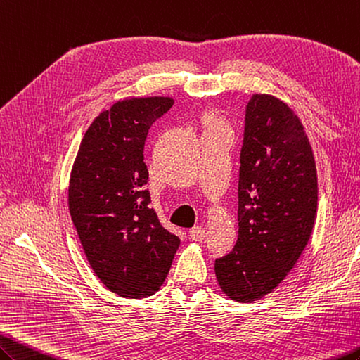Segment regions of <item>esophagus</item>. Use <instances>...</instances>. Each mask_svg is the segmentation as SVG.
Returning a JSON list of instances; mask_svg holds the SVG:
<instances>
[{
  "instance_id": "obj_1",
  "label": "esophagus",
  "mask_w": 360,
  "mask_h": 360,
  "mask_svg": "<svg viewBox=\"0 0 360 360\" xmlns=\"http://www.w3.org/2000/svg\"><path fill=\"white\" fill-rule=\"evenodd\" d=\"M206 236V231L203 226H195L189 231V238H193L195 242H202Z\"/></svg>"
}]
</instances>
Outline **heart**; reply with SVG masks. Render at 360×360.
Instances as JSON below:
<instances>
[{
  "label": "heart",
  "mask_w": 360,
  "mask_h": 360,
  "mask_svg": "<svg viewBox=\"0 0 360 360\" xmlns=\"http://www.w3.org/2000/svg\"><path fill=\"white\" fill-rule=\"evenodd\" d=\"M205 123L207 126V129H225L223 122L215 114H207L205 117Z\"/></svg>",
  "instance_id": "b5f03b06"
}]
</instances>
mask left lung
I'll list each match as a JSON object with an SVG mask.
<instances>
[{
	"instance_id": "1",
	"label": "left lung",
	"mask_w": 360,
	"mask_h": 360,
	"mask_svg": "<svg viewBox=\"0 0 360 360\" xmlns=\"http://www.w3.org/2000/svg\"><path fill=\"white\" fill-rule=\"evenodd\" d=\"M316 214V163L299 117L273 95L254 94L240 153L238 238L214 268L223 292L246 303L273 291L305 250Z\"/></svg>"
}]
</instances>
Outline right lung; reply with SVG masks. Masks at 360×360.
I'll list each match as a JSON object with an SVG mask.
<instances>
[{"instance_id": "add662e5", "label": "right lung", "mask_w": 360, "mask_h": 360, "mask_svg": "<svg viewBox=\"0 0 360 360\" xmlns=\"http://www.w3.org/2000/svg\"><path fill=\"white\" fill-rule=\"evenodd\" d=\"M169 97L126 98L94 120L69 181V211L91 268L108 290L129 299L155 294L180 238L160 225L146 189L143 149Z\"/></svg>"}]
</instances>
